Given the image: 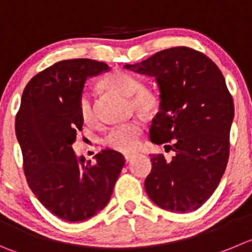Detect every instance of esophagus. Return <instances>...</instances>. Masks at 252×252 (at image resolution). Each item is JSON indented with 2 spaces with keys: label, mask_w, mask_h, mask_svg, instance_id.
Listing matches in <instances>:
<instances>
[{
  "label": "esophagus",
  "mask_w": 252,
  "mask_h": 252,
  "mask_svg": "<svg viewBox=\"0 0 252 252\" xmlns=\"http://www.w3.org/2000/svg\"><path fill=\"white\" fill-rule=\"evenodd\" d=\"M133 157H136V153H125V159H126V162H130Z\"/></svg>",
  "instance_id": "34e87169"
}]
</instances>
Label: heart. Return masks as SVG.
<instances>
[{"label": "heart", "mask_w": 252, "mask_h": 252, "mask_svg": "<svg viewBox=\"0 0 252 252\" xmlns=\"http://www.w3.org/2000/svg\"><path fill=\"white\" fill-rule=\"evenodd\" d=\"M101 86L117 95L131 97L132 106L142 114H153L159 106V94L153 89L142 88L140 79L131 74L115 71L101 81ZM80 115L85 122H92L94 119L92 100L88 94H83L80 97ZM143 127L140 119L117 125L106 133L104 143L119 152H132L140 146Z\"/></svg>", "instance_id": "b5f03b06"}]
</instances>
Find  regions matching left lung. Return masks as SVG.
Segmentation results:
<instances>
[{
	"label": "left lung",
	"instance_id": "8db88e82",
	"mask_svg": "<svg viewBox=\"0 0 252 252\" xmlns=\"http://www.w3.org/2000/svg\"><path fill=\"white\" fill-rule=\"evenodd\" d=\"M125 69L155 78L160 102L150 137L176 153L172 159L152 155L146 193L164 210H196L217 189L229 158L234 102L221 71L188 47L160 50Z\"/></svg>",
	"mask_w": 252,
	"mask_h": 252
}]
</instances>
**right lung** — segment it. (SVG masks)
Segmentation results:
<instances>
[{
    "mask_svg": "<svg viewBox=\"0 0 252 252\" xmlns=\"http://www.w3.org/2000/svg\"><path fill=\"white\" fill-rule=\"evenodd\" d=\"M109 70L92 59L53 64L31 79L16 116L28 186L52 214L69 222L88 220L106 207L125 166L117 151H101L90 164L73 150L84 124L80 97L86 79Z\"/></svg>",
    "mask_w": 252,
    "mask_h": 252,
    "instance_id": "right-lung-1",
    "label": "right lung"
}]
</instances>
